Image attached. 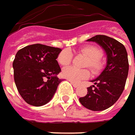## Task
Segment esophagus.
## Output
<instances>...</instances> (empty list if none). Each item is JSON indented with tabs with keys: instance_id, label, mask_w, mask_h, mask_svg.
<instances>
[{
	"instance_id": "obj_1",
	"label": "esophagus",
	"mask_w": 135,
	"mask_h": 135,
	"mask_svg": "<svg viewBox=\"0 0 135 135\" xmlns=\"http://www.w3.org/2000/svg\"><path fill=\"white\" fill-rule=\"evenodd\" d=\"M71 84L73 85V87H75V88H77L78 86H79V84L75 83H73V82H71Z\"/></svg>"
}]
</instances>
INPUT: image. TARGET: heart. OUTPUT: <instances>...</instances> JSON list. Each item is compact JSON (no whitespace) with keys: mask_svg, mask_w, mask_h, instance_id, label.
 Segmentation results:
<instances>
[{"mask_svg":"<svg viewBox=\"0 0 135 135\" xmlns=\"http://www.w3.org/2000/svg\"><path fill=\"white\" fill-rule=\"evenodd\" d=\"M80 52L89 58V62L87 65H89V66L95 73L99 72L102 68L103 62L100 57L102 56V51L99 48L92 46H88L82 48L80 50ZM72 59L73 55L71 52L68 50H65L61 52L58 56V61L62 66L69 65L71 62ZM62 75L69 81L77 83L82 79H88L90 76V73L88 69H79L75 66H69L62 69Z\"/></svg>","mask_w":135,"mask_h":135,"instance_id":"b5f03b06","label":"heart"}]
</instances>
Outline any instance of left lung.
I'll use <instances>...</instances> for the list:
<instances>
[{"instance_id": "left-lung-1", "label": "left lung", "mask_w": 135, "mask_h": 135, "mask_svg": "<svg viewBox=\"0 0 135 135\" xmlns=\"http://www.w3.org/2000/svg\"><path fill=\"white\" fill-rule=\"evenodd\" d=\"M95 42L106 54V66L101 74L91 80L87 95L79 98L80 103L91 111H103L113 105L121 96L128 74V53L124 46L105 35H96L87 40Z\"/></svg>"}]
</instances>
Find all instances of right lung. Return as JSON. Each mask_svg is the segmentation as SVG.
Masks as SVG:
<instances>
[{
    "mask_svg": "<svg viewBox=\"0 0 135 135\" xmlns=\"http://www.w3.org/2000/svg\"><path fill=\"white\" fill-rule=\"evenodd\" d=\"M62 50L33 44L17 52L13 62L14 82L21 97L29 105L42 106L55 95L61 72L57 57Z\"/></svg>",
    "mask_w": 135,
    "mask_h": 135,
    "instance_id": "1",
    "label": "right lung"
}]
</instances>
